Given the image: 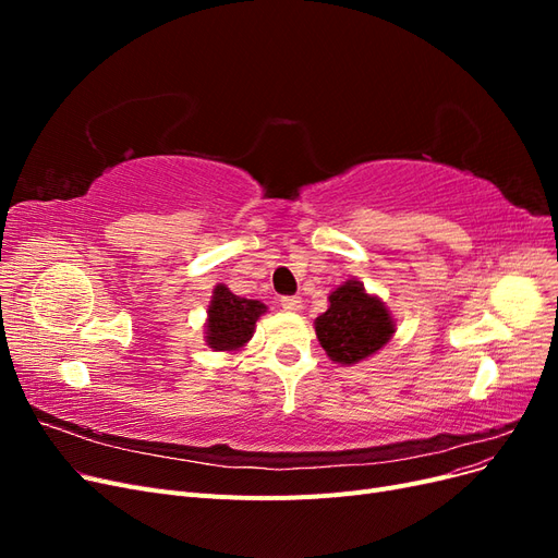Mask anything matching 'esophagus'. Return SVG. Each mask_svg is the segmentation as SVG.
Instances as JSON below:
<instances>
[{
    "label": "esophagus",
    "instance_id": "1",
    "mask_svg": "<svg viewBox=\"0 0 558 558\" xmlns=\"http://www.w3.org/2000/svg\"><path fill=\"white\" fill-rule=\"evenodd\" d=\"M281 307L286 312H300L302 310V300L298 295H286V298H281Z\"/></svg>",
    "mask_w": 558,
    "mask_h": 558
}]
</instances>
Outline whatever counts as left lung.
<instances>
[{"label": "left lung", "instance_id": "obj_1", "mask_svg": "<svg viewBox=\"0 0 558 558\" xmlns=\"http://www.w3.org/2000/svg\"><path fill=\"white\" fill-rule=\"evenodd\" d=\"M330 307L314 320L316 337L330 361L353 365L386 347L396 332V320L377 295L361 281H344L328 295Z\"/></svg>", "mask_w": 558, "mask_h": 558}]
</instances>
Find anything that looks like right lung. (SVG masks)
I'll return each instance as SVG.
<instances>
[{
  "instance_id": "add662e5",
  "label": "right lung",
  "mask_w": 558,
  "mask_h": 558,
  "mask_svg": "<svg viewBox=\"0 0 558 558\" xmlns=\"http://www.w3.org/2000/svg\"><path fill=\"white\" fill-rule=\"evenodd\" d=\"M267 312L260 300H246L234 295L226 283L214 289L205 340L214 351H240L256 330V320Z\"/></svg>"
}]
</instances>
